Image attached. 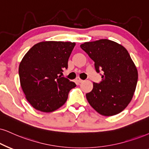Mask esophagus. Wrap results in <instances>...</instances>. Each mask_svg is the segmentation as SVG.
I'll use <instances>...</instances> for the list:
<instances>
[{"label":"esophagus","mask_w":149,"mask_h":149,"mask_svg":"<svg viewBox=\"0 0 149 149\" xmlns=\"http://www.w3.org/2000/svg\"><path fill=\"white\" fill-rule=\"evenodd\" d=\"M76 82H77V83H81V82H83V80H82V79H80V78H76Z\"/></svg>","instance_id":"1"}]
</instances>
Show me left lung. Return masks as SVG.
<instances>
[{"mask_svg": "<svg viewBox=\"0 0 149 149\" xmlns=\"http://www.w3.org/2000/svg\"><path fill=\"white\" fill-rule=\"evenodd\" d=\"M80 47L95 63L97 73L104 72L100 83L86 94L89 104L104 116L120 113L132 100L138 73L129 52L121 45L108 39L86 42Z\"/></svg>", "mask_w": 149, "mask_h": 149, "instance_id": "1", "label": "left lung"}]
</instances>
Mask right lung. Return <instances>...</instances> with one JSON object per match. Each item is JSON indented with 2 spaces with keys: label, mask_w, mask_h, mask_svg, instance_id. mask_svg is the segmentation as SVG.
<instances>
[{
  "label": "right lung",
  "mask_w": 149,
  "mask_h": 149,
  "mask_svg": "<svg viewBox=\"0 0 149 149\" xmlns=\"http://www.w3.org/2000/svg\"><path fill=\"white\" fill-rule=\"evenodd\" d=\"M76 43L42 41L33 45L20 61V86L35 109L51 113L63 106L75 82L62 77Z\"/></svg>",
  "instance_id": "obj_1"
}]
</instances>
